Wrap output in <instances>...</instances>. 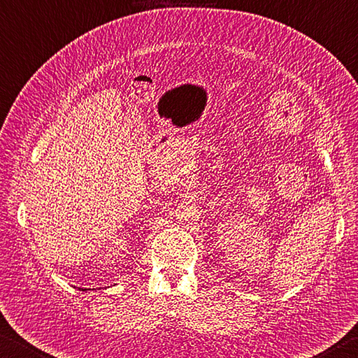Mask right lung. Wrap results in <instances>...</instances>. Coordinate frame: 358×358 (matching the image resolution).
<instances>
[{
	"label": "right lung",
	"mask_w": 358,
	"mask_h": 358,
	"mask_svg": "<svg viewBox=\"0 0 358 358\" xmlns=\"http://www.w3.org/2000/svg\"><path fill=\"white\" fill-rule=\"evenodd\" d=\"M83 291H85V289H83Z\"/></svg>",
	"instance_id": "add662e5"
}]
</instances>
